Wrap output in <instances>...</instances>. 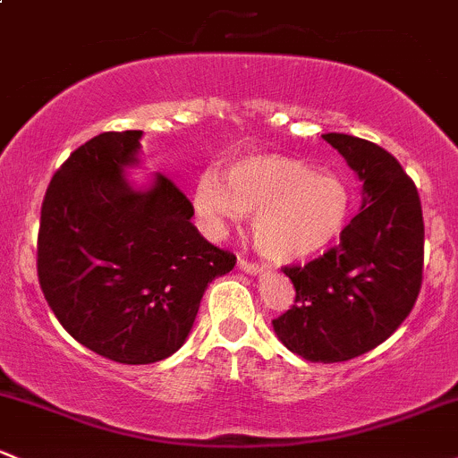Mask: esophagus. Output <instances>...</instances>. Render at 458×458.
<instances>
[{
  "label": "esophagus",
  "instance_id": "34e87169",
  "mask_svg": "<svg viewBox=\"0 0 458 458\" xmlns=\"http://www.w3.org/2000/svg\"><path fill=\"white\" fill-rule=\"evenodd\" d=\"M238 267L242 268L244 273H250V275H259V273H264V267H262V264L249 262V259H238Z\"/></svg>",
  "mask_w": 458,
  "mask_h": 458
}]
</instances>
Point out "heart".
I'll list each match as a JSON object with an SVG mask.
<instances>
[{
	"instance_id": "heart-1",
	"label": "heart",
	"mask_w": 458,
	"mask_h": 458,
	"mask_svg": "<svg viewBox=\"0 0 458 458\" xmlns=\"http://www.w3.org/2000/svg\"><path fill=\"white\" fill-rule=\"evenodd\" d=\"M194 208L220 231L253 216L255 247L277 264L301 262L336 242L352 214V194L336 174L282 155H253L231 164L225 181L205 172L194 188Z\"/></svg>"
}]
</instances>
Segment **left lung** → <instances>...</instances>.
Instances as JSON below:
<instances>
[{"label": "left lung", "instance_id": "1", "mask_svg": "<svg viewBox=\"0 0 458 458\" xmlns=\"http://www.w3.org/2000/svg\"><path fill=\"white\" fill-rule=\"evenodd\" d=\"M362 181V205L341 242L306 267H286L294 306L273 318L290 352L343 362L385 343L411 314L424 273V216L395 157L343 132L323 135Z\"/></svg>", "mask_w": 458, "mask_h": 458}]
</instances>
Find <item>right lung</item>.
Returning <instances> with one entry per match:
<instances>
[{"instance_id":"right-lung-1","label":"right lung","mask_w":458,"mask_h":458,"mask_svg":"<svg viewBox=\"0 0 458 458\" xmlns=\"http://www.w3.org/2000/svg\"><path fill=\"white\" fill-rule=\"evenodd\" d=\"M141 131L102 132L54 172L41 208L37 270L54 317L91 352L150 365L188 338L211 279L235 255L190 223L194 208L164 174L132 188Z\"/></svg>"}]
</instances>
